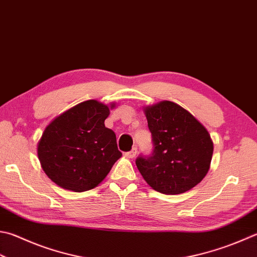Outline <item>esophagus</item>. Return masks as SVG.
Wrapping results in <instances>:
<instances>
[{"mask_svg":"<svg viewBox=\"0 0 257 257\" xmlns=\"http://www.w3.org/2000/svg\"><path fill=\"white\" fill-rule=\"evenodd\" d=\"M137 153H138V148H137V147H134L132 150H131L130 152H126V153H125V156H126L127 158L133 159V158H135V156H137Z\"/></svg>","mask_w":257,"mask_h":257,"instance_id":"34e87169","label":"esophagus"}]
</instances>
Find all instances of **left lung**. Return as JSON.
<instances>
[{
  "label": "left lung",
  "mask_w": 257,
  "mask_h": 257,
  "mask_svg": "<svg viewBox=\"0 0 257 257\" xmlns=\"http://www.w3.org/2000/svg\"><path fill=\"white\" fill-rule=\"evenodd\" d=\"M152 134L151 156L135 163L150 187L179 195L197 186L210 168L214 144L204 125L181 106L163 100L144 108Z\"/></svg>",
  "instance_id": "1"
}]
</instances>
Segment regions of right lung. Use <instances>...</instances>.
<instances>
[{
	"label": "right lung",
	"mask_w": 257,
	"mask_h": 257,
	"mask_svg": "<svg viewBox=\"0 0 257 257\" xmlns=\"http://www.w3.org/2000/svg\"><path fill=\"white\" fill-rule=\"evenodd\" d=\"M110 107L90 99L58 116L38 143L43 171L61 188L83 192L97 187L122 157L116 135L105 126Z\"/></svg>",
	"instance_id": "add662e5"
}]
</instances>
